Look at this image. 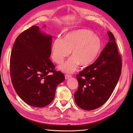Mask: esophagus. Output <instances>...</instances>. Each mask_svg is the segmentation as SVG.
Segmentation results:
<instances>
[{"mask_svg":"<svg viewBox=\"0 0 133 133\" xmlns=\"http://www.w3.org/2000/svg\"><path fill=\"white\" fill-rule=\"evenodd\" d=\"M71 76V75H70V74H65V79H68V78H70Z\"/></svg>","mask_w":133,"mask_h":133,"instance_id":"obj_1","label":"esophagus"}]
</instances>
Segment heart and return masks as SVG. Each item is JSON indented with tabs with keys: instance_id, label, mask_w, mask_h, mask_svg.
Here are the masks:
<instances>
[{
	"instance_id": "1",
	"label": "heart",
	"mask_w": 133,
	"mask_h": 133,
	"mask_svg": "<svg viewBox=\"0 0 133 133\" xmlns=\"http://www.w3.org/2000/svg\"><path fill=\"white\" fill-rule=\"evenodd\" d=\"M102 48L99 38L87 29H79L68 33L64 39L57 38L51 48V58L60 64L71 54L73 57L60 66L62 70L72 73L78 66L90 64L99 55Z\"/></svg>"
}]
</instances>
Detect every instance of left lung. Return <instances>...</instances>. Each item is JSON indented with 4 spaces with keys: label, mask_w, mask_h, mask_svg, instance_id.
I'll return each mask as SVG.
<instances>
[{
    "label": "left lung",
    "mask_w": 133,
    "mask_h": 133,
    "mask_svg": "<svg viewBox=\"0 0 133 133\" xmlns=\"http://www.w3.org/2000/svg\"><path fill=\"white\" fill-rule=\"evenodd\" d=\"M109 41L94 63L76 75L78 89L75 102L80 108L91 110L110 98L121 75L122 57L114 35L108 32Z\"/></svg>",
    "instance_id": "8db88e82"
}]
</instances>
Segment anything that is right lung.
<instances>
[{
	"label": "right lung",
	"instance_id": "add662e5",
	"mask_svg": "<svg viewBox=\"0 0 133 133\" xmlns=\"http://www.w3.org/2000/svg\"><path fill=\"white\" fill-rule=\"evenodd\" d=\"M51 36L33 25L19 35L11 51L10 74L15 91L24 102L37 108L49 104L56 88L65 79L49 59Z\"/></svg>",
	"mask_w": 133,
	"mask_h": 133
}]
</instances>
